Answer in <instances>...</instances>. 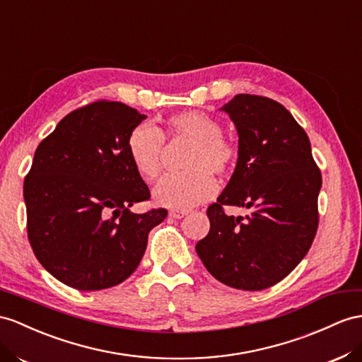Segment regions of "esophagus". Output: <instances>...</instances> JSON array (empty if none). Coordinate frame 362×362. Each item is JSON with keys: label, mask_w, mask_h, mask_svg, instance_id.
<instances>
[{"label": "esophagus", "mask_w": 362, "mask_h": 362, "mask_svg": "<svg viewBox=\"0 0 362 362\" xmlns=\"http://www.w3.org/2000/svg\"><path fill=\"white\" fill-rule=\"evenodd\" d=\"M187 214H188V211H185V209H173V211H170V217L171 218H183Z\"/></svg>", "instance_id": "34e87169"}]
</instances>
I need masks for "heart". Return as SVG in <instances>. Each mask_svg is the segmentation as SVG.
<instances>
[{"label": "heart", "instance_id": "heart-1", "mask_svg": "<svg viewBox=\"0 0 362 362\" xmlns=\"http://www.w3.org/2000/svg\"><path fill=\"white\" fill-rule=\"evenodd\" d=\"M165 137L189 141L192 146L185 159L182 174H170L154 189L160 206L189 209L209 200L217 191L214 173L220 177L233 173L238 160V145L221 133L220 120L202 110H185L166 117L165 129L150 122L136 125L128 134V154L136 171L146 182L160 175Z\"/></svg>", "mask_w": 362, "mask_h": 362}]
</instances>
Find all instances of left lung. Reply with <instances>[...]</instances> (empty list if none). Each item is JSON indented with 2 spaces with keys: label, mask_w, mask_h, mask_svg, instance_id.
Returning <instances> with one entry per match:
<instances>
[{
  "label": "left lung",
  "mask_w": 362,
  "mask_h": 362,
  "mask_svg": "<svg viewBox=\"0 0 362 362\" xmlns=\"http://www.w3.org/2000/svg\"><path fill=\"white\" fill-rule=\"evenodd\" d=\"M221 110L237 127L235 171L209 205V233L196 245L208 272L242 291H263L289 275L318 229L321 171L309 137L280 102L237 95ZM225 206L252 209L226 216Z\"/></svg>",
  "instance_id": "8db88e82"
}]
</instances>
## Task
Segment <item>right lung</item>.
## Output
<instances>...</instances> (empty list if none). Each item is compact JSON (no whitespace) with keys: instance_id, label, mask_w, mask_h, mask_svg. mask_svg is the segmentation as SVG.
I'll list each match as a JSON object with an SVG mask.
<instances>
[{"instance_id":"1","label":"right lung","mask_w":362,"mask_h":362,"mask_svg":"<svg viewBox=\"0 0 362 362\" xmlns=\"http://www.w3.org/2000/svg\"><path fill=\"white\" fill-rule=\"evenodd\" d=\"M145 117L100 99L73 110L35 151L24 179L27 237L44 269L78 291L125 281L168 216L165 208L129 212L151 197L127 145Z\"/></svg>"}]
</instances>
